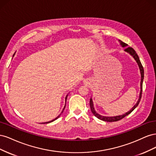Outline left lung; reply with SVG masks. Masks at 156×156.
<instances>
[{
  "instance_id": "1",
  "label": "left lung",
  "mask_w": 156,
  "mask_h": 156,
  "mask_svg": "<svg viewBox=\"0 0 156 156\" xmlns=\"http://www.w3.org/2000/svg\"><path fill=\"white\" fill-rule=\"evenodd\" d=\"M119 41L120 42V45L122 47V48H126V47L127 46V45L124 42H122L120 40H119ZM125 52H127V53H129L131 56H133V58L135 60L136 62L137 63L138 66H139V68L140 69V94H139V97L137 101L135 103V105L131 108V109H130L128 112H126L125 114L124 115H119V116H102L100 114H98V113L96 111L95 108H94V103H93V101H92V98H90V109L91 111L92 112V114L95 116L96 117H97L98 119L101 120L103 121H105V122H116V121H119L122 119H124V118L126 116H127L128 115H129L130 113L133 111L135 108L138 106L139 103L140 101V99H141V95H142V90H143V79H144V69L142 64H141V62L140 61V59L139 58V56L137 55V54L136 53L135 51L132 48H126L124 49Z\"/></svg>"
}]
</instances>
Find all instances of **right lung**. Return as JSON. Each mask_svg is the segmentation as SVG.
<instances>
[{"label":"right lung","instance_id":"add662e5","mask_svg":"<svg viewBox=\"0 0 156 156\" xmlns=\"http://www.w3.org/2000/svg\"><path fill=\"white\" fill-rule=\"evenodd\" d=\"M14 55H15V53H14L13 54V56H14ZM68 95L66 96V98H65V101H66V100H67V97H68ZM65 107H66V103H65V106H64V108H63V110H62V112H61V113H60V114L57 116V117H56L55 118V119H53V120H51V121H49V122H44V123H42V124H48V123H51V122H53V121H55V120H56V119H58V118L60 116V115H62V113L63 112V111H64V108H65Z\"/></svg>","mask_w":156,"mask_h":156}]
</instances>
